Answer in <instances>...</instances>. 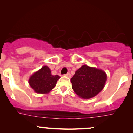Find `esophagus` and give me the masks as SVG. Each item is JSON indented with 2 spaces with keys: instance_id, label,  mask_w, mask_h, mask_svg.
I'll use <instances>...</instances> for the list:
<instances>
[{
  "instance_id": "1",
  "label": "esophagus",
  "mask_w": 133,
  "mask_h": 133,
  "mask_svg": "<svg viewBox=\"0 0 133 133\" xmlns=\"http://www.w3.org/2000/svg\"><path fill=\"white\" fill-rule=\"evenodd\" d=\"M64 76H66V77H69V78H71V74H70V73H68V74H65Z\"/></svg>"
}]
</instances>
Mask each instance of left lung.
<instances>
[{"instance_id":"1","label":"left lung","mask_w":133,"mask_h":133,"mask_svg":"<svg viewBox=\"0 0 133 133\" xmlns=\"http://www.w3.org/2000/svg\"><path fill=\"white\" fill-rule=\"evenodd\" d=\"M107 75L103 70L83 65L71 79L72 88L82 99L92 98L98 94L105 86Z\"/></svg>"}]
</instances>
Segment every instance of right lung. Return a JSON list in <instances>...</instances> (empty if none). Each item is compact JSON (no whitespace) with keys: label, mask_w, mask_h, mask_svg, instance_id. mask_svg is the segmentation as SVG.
<instances>
[{"label":"right lung","mask_w":133,"mask_h":133,"mask_svg":"<svg viewBox=\"0 0 133 133\" xmlns=\"http://www.w3.org/2000/svg\"><path fill=\"white\" fill-rule=\"evenodd\" d=\"M60 77L58 75L53 76L49 68L44 65L33 73L29 79V84L36 93L47 94L56 86Z\"/></svg>","instance_id":"obj_1"}]
</instances>
